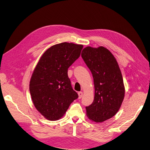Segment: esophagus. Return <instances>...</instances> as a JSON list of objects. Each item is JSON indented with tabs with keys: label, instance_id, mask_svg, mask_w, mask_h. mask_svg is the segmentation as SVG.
I'll return each instance as SVG.
<instances>
[{
	"label": "esophagus",
	"instance_id": "esophagus-1",
	"mask_svg": "<svg viewBox=\"0 0 150 150\" xmlns=\"http://www.w3.org/2000/svg\"><path fill=\"white\" fill-rule=\"evenodd\" d=\"M83 92H81V91H80V92H78V95H79V99H81V98H82V96H83Z\"/></svg>",
	"mask_w": 150,
	"mask_h": 150
}]
</instances>
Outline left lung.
Segmentation results:
<instances>
[{"instance_id": "1", "label": "left lung", "mask_w": 150, "mask_h": 150, "mask_svg": "<svg viewBox=\"0 0 150 150\" xmlns=\"http://www.w3.org/2000/svg\"><path fill=\"white\" fill-rule=\"evenodd\" d=\"M94 79V98L86 106L90 120L101 122L114 116L118 111L125 96L123 79L115 57L106 48L85 47L81 53Z\"/></svg>"}]
</instances>
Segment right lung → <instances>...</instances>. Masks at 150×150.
Wrapping results in <instances>:
<instances>
[{
	"label": "right lung",
	"mask_w": 150,
	"mask_h": 150,
	"mask_svg": "<svg viewBox=\"0 0 150 150\" xmlns=\"http://www.w3.org/2000/svg\"><path fill=\"white\" fill-rule=\"evenodd\" d=\"M83 46L62 42L54 45L40 57L32 75L29 90L38 111L46 119H60L78 98L67 70L80 56Z\"/></svg>",
	"instance_id": "obj_1"
}]
</instances>
